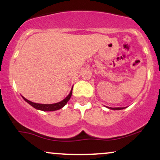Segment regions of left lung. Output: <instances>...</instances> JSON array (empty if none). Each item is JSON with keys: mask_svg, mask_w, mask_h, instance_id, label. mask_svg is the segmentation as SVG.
<instances>
[{"mask_svg": "<svg viewBox=\"0 0 160 160\" xmlns=\"http://www.w3.org/2000/svg\"><path fill=\"white\" fill-rule=\"evenodd\" d=\"M110 108V109H112V110H121V109H123L124 108Z\"/></svg>", "mask_w": 160, "mask_h": 160, "instance_id": "8db88e82", "label": "left lung"}]
</instances>
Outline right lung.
<instances>
[{
	"label": "right lung",
	"mask_w": 160,
	"mask_h": 160,
	"mask_svg": "<svg viewBox=\"0 0 160 160\" xmlns=\"http://www.w3.org/2000/svg\"><path fill=\"white\" fill-rule=\"evenodd\" d=\"M71 95H72V89H71L70 94L68 95V96L66 97L64 100H62V102H58V103L52 104H43L34 103V102H31V101H28V99L24 98V97H22V98H24V100H25V102H28L29 104H31L32 107L36 108V109L40 110V111H56V110H59V109H61L62 108H63L64 106L67 104V102H68L69 99L71 98Z\"/></svg>",
	"instance_id": "right-lung-1"
}]
</instances>
